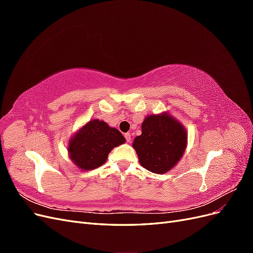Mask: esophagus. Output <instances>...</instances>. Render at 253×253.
Here are the masks:
<instances>
[{
    "label": "esophagus",
    "mask_w": 253,
    "mask_h": 253,
    "mask_svg": "<svg viewBox=\"0 0 253 253\" xmlns=\"http://www.w3.org/2000/svg\"><path fill=\"white\" fill-rule=\"evenodd\" d=\"M125 137H126V142H131V140H132V136H131V133H126V134H125Z\"/></svg>",
    "instance_id": "obj_1"
}]
</instances>
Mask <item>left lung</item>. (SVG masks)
I'll return each instance as SVG.
<instances>
[{"label": "left lung", "instance_id": "left-lung-1", "mask_svg": "<svg viewBox=\"0 0 253 253\" xmlns=\"http://www.w3.org/2000/svg\"><path fill=\"white\" fill-rule=\"evenodd\" d=\"M188 143V134L180 122L168 113L149 115L141 125V135L133 141L140 165L157 174L174 168Z\"/></svg>", "mask_w": 253, "mask_h": 253}]
</instances>
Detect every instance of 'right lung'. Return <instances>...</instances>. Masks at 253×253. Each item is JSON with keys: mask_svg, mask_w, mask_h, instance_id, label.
<instances>
[{"mask_svg": "<svg viewBox=\"0 0 253 253\" xmlns=\"http://www.w3.org/2000/svg\"><path fill=\"white\" fill-rule=\"evenodd\" d=\"M125 142L126 138L116 127H111L103 120L93 119L71 137L67 152L74 165L82 171H89L102 166L109 153Z\"/></svg>", "mask_w": 253, "mask_h": 253, "instance_id": "1", "label": "right lung"}]
</instances>
